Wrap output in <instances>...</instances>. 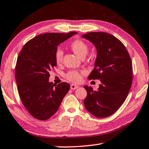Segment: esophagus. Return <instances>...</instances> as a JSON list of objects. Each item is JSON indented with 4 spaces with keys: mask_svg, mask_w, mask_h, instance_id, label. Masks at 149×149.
Segmentation results:
<instances>
[{
    "mask_svg": "<svg viewBox=\"0 0 149 149\" xmlns=\"http://www.w3.org/2000/svg\"><path fill=\"white\" fill-rule=\"evenodd\" d=\"M79 87V86H77V85H75V84H71L70 86V88L71 89H72V90H74V89H76Z\"/></svg>",
    "mask_w": 149,
    "mask_h": 149,
    "instance_id": "esophagus-1",
    "label": "esophagus"
}]
</instances>
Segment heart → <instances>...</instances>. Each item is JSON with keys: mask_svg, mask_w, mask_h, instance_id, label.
Returning <instances> with one entry per match:
<instances>
[{"mask_svg": "<svg viewBox=\"0 0 149 149\" xmlns=\"http://www.w3.org/2000/svg\"><path fill=\"white\" fill-rule=\"evenodd\" d=\"M70 48L72 51L77 55L79 58L86 57L87 52H88V46L84 42L75 40L73 41L70 44ZM63 56V52L61 49H58L55 52V61L57 64H60L62 62ZM66 77L71 81L78 82L81 79V75L79 72L72 71L68 73L66 75Z\"/></svg>", "mask_w": 149, "mask_h": 149, "instance_id": "1", "label": "heart"}]
</instances>
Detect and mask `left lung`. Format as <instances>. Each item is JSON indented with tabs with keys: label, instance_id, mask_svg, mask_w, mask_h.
I'll use <instances>...</instances> for the list:
<instances>
[{
	"label": "left lung",
	"instance_id": "left-lung-1",
	"mask_svg": "<svg viewBox=\"0 0 149 149\" xmlns=\"http://www.w3.org/2000/svg\"><path fill=\"white\" fill-rule=\"evenodd\" d=\"M95 47L97 56L89 79H100L97 90L85 86L87 95L86 109L94 116H110L119 109L131 89L133 66L130 56L122 42L106 32H89L82 35Z\"/></svg>",
	"mask_w": 149,
	"mask_h": 149
}]
</instances>
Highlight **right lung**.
<instances>
[{"instance_id": "add662e5", "label": "right lung", "mask_w": 149, "mask_h": 149, "mask_svg": "<svg viewBox=\"0 0 149 149\" xmlns=\"http://www.w3.org/2000/svg\"><path fill=\"white\" fill-rule=\"evenodd\" d=\"M77 32L46 33L28 41L18 55L15 68L18 91L24 106L33 117L47 120L56 113L69 91V84L54 87L49 72L57 65L58 46Z\"/></svg>"}]
</instances>
